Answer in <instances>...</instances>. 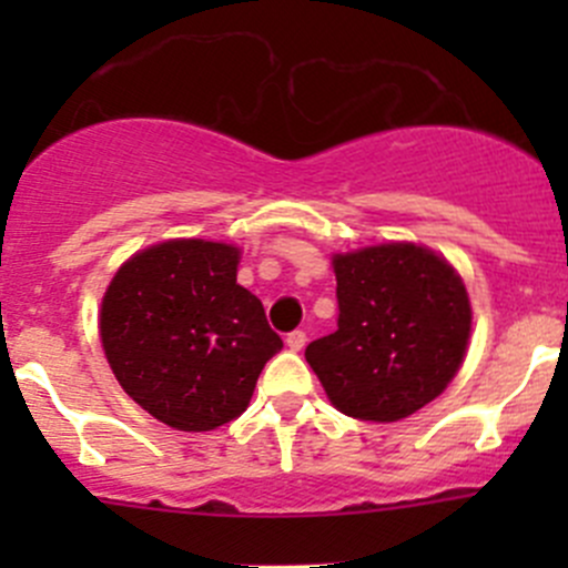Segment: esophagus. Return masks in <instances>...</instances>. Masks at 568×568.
<instances>
[{
  "instance_id": "34e87169",
  "label": "esophagus",
  "mask_w": 568,
  "mask_h": 568,
  "mask_svg": "<svg viewBox=\"0 0 568 568\" xmlns=\"http://www.w3.org/2000/svg\"><path fill=\"white\" fill-rule=\"evenodd\" d=\"M285 343H288L291 352H302V348H305V343H307V335L302 329H294V332H288Z\"/></svg>"
}]
</instances>
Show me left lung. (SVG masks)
Instances as JSON below:
<instances>
[{"instance_id":"obj_1","label":"left lung","mask_w":568,"mask_h":568,"mask_svg":"<svg viewBox=\"0 0 568 568\" xmlns=\"http://www.w3.org/2000/svg\"><path fill=\"white\" fill-rule=\"evenodd\" d=\"M337 329L305 348L332 406L393 423L437 398L467 352L473 311L462 277L437 252L379 244L332 257Z\"/></svg>"}]
</instances>
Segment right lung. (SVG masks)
I'll use <instances>...</instances> for the list:
<instances>
[{"instance_id":"right-lung-1","label":"right lung","mask_w":568,"mask_h":568,"mask_svg":"<svg viewBox=\"0 0 568 568\" xmlns=\"http://www.w3.org/2000/svg\"><path fill=\"white\" fill-rule=\"evenodd\" d=\"M236 268L233 244L173 239L129 257L101 302L114 379L178 432H211L242 415L283 348Z\"/></svg>"}]
</instances>
